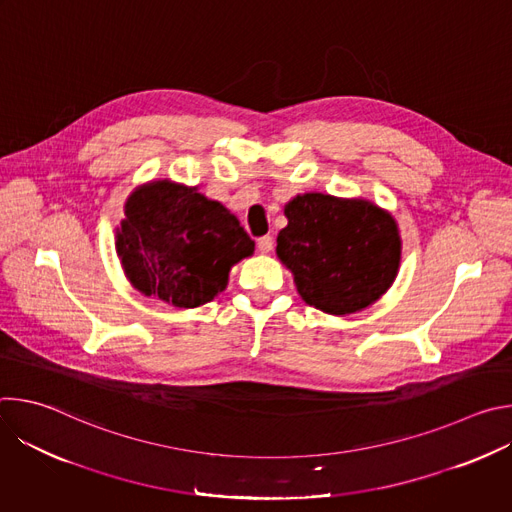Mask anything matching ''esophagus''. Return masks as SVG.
Masks as SVG:
<instances>
[{"label": "esophagus", "instance_id": "34e87169", "mask_svg": "<svg viewBox=\"0 0 512 512\" xmlns=\"http://www.w3.org/2000/svg\"><path fill=\"white\" fill-rule=\"evenodd\" d=\"M257 247L261 253H269L273 249V237L271 235H263L257 239Z\"/></svg>", "mask_w": 512, "mask_h": 512}]
</instances>
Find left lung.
I'll return each instance as SVG.
<instances>
[{
	"mask_svg": "<svg viewBox=\"0 0 512 512\" xmlns=\"http://www.w3.org/2000/svg\"><path fill=\"white\" fill-rule=\"evenodd\" d=\"M277 257L294 273L306 304L334 316L371 306L391 287L401 259L395 218L367 200L296 196Z\"/></svg>",
	"mask_w": 512,
	"mask_h": 512,
	"instance_id": "1",
	"label": "left lung"
}]
</instances>
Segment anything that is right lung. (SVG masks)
<instances>
[{
    "mask_svg": "<svg viewBox=\"0 0 512 512\" xmlns=\"http://www.w3.org/2000/svg\"><path fill=\"white\" fill-rule=\"evenodd\" d=\"M253 251L255 241L221 202L168 180L137 188L117 231L133 287L176 308L210 302L227 287L231 267Z\"/></svg>",
    "mask_w": 512,
    "mask_h": 512,
    "instance_id": "obj_1",
    "label": "right lung"
}]
</instances>
